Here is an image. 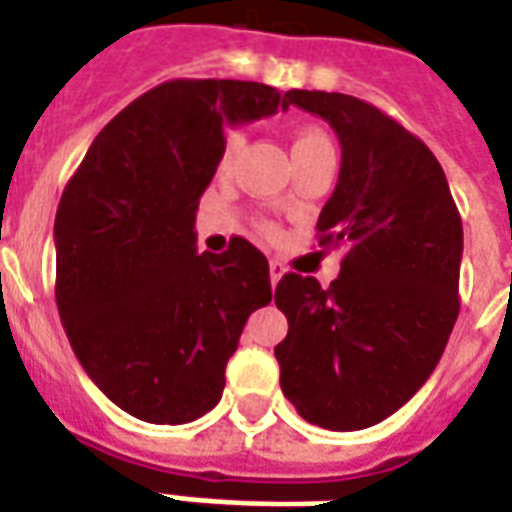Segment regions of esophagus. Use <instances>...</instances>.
<instances>
[{"label":"esophagus","instance_id":"34e87169","mask_svg":"<svg viewBox=\"0 0 512 512\" xmlns=\"http://www.w3.org/2000/svg\"><path fill=\"white\" fill-rule=\"evenodd\" d=\"M284 267H281V264L278 262H270V284H278V281H281V278H284Z\"/></svg>","mask_w":512,"mask_h":512}]
</instances>
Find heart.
Returning <instances> with one entry per match:
<instances>
[{
  "label": "heart",
  "instance_id": "1",
  "mask_svg": "<svg viewBox=\"0 0 512 512\" xmlns=\"http://www.w3.org/2000/svg\"><path fill=\"white\" fill-rule=\"evenodd\" d=\"M242 143H245V134L237 126H231L223 137V146H220V170H228L234 165V159L239 157V151H242ZM322 148H333L331 140H328V134L320 132V129H297L295 140H292V157H300V154H308V151H322ZM270 231V226H267Z\"/></svg>",
  "mask_w": 512,
  "mask_h": 512
}]
</instances>
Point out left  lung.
I'll return each instance as SVG.
<instances>
[{
    "label": "left lung",
    "mask_w": 512,
    "mask_h": 512,
    "mask_svg": "<svg viewBox=\"0 0 512 512\" xmlns=\"http://www.w3.org/2000/svg\"><path fill=\"white\" fill-rule=\"evenodd\" d=\"M289 104L339 137V181L317 231L347 256L328 289L297 273L275 286L289 322L275 347L281 391L306 422L364 430L400 411L447 347L463 226L433 151L386 112L325 90H289Z\"/></svg>",
    "instance_id": "left-lung-1"
}]
</instances>
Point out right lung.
Instances as JSON below:
<instances>
[{
  "label": "right lung",
  "instance_id": "right-lung-1",
  "mask_svg": "<svg viewBox=\"0 0 512 512\" xmlns=\"http://www.w3.org/2000/svg\"><path fill=\"white\" fill-rule=\"evenodd\" d=\"M286 110L239 79H173L93 140L54 217L57 311L90 380L121 411L187 424L212 411L248 317L270 303V264L248 239L198 253L195 212L226 126Z\"/></svg>",
  "mask_w": 512,
  "mask_h": 512
}]
</instances>
